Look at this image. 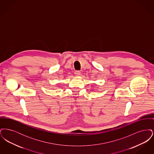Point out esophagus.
Masks as SVG:
<instances>
[{"mask_svg": "<svg viewBox=\"0 0 154 154\" xmlns=\"http://www.w3.org/2000/svg\"><path fill=\"white\" fill-rule=\"evenodd\" d=\"M74 74H75V75L76 76H79L81 74V72L80 71L77 70V71H75V72Z\"/></svg>", "mask_w": 154, "mask_h": 154, "instance_id": "1", "label": "esophagus"}]
</instances>
